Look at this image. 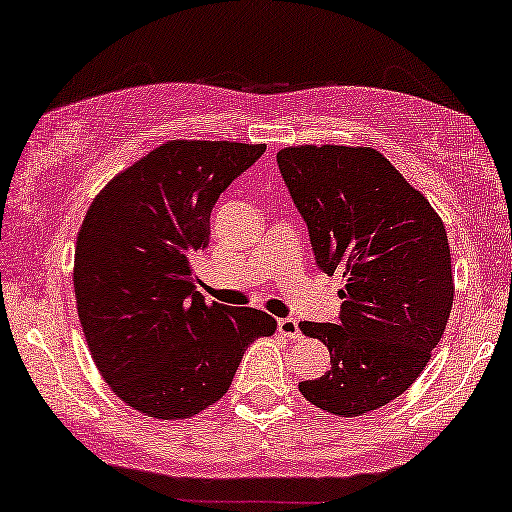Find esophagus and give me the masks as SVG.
Segmentation results:
<instances>
[{"mask_svg":"<svg viewBox=\"0 0 512 512\" xmlns=\"http://www.w3.org/2000/svg\"><path fill=\"white\" fill-rule=\"evenodd\" d=\"M277 328H279V333L284 335V338H300V328H298V321L293 319V317L279 319V321H277Z\"/></svg>","mask_w":512,"mask_h":512,"instance_id":"1","label":"esophagus"}]
</instances>
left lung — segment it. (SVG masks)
<instances>
[{
	"label": "left lung",
	"mask_w": 512,
	"mask_h": 512,
	"mask_svg": "<svg viewBox=\"0 0 512 512\" xmlns=\"http://www.w3.org/2000/svg\"><path fill=\"white\" fill-rule=\"evenodd\" d=\"M277 165L317 265L345 279L338 324H300L331 368L298 389L331 415L359 417L401 396L443 338L454 300L445 226L370 146H289Z\"/></svg>",
	"instance_id": "8db88e82"
}]
</instances>
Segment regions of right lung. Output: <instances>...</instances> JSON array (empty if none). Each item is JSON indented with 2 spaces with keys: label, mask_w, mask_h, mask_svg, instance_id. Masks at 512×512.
Wrapping results in <instances>:
<instances>
[{
  "label": "right lung",
  "mask_w": 512,
  "mask_h": 512,
  "mask_svg": "<svg viewBox=\"0 0 512 512\" xmlns=\"http://www.w3.org/2000/svg\"><path fill=\"white\" fill-rule=\"evenodd\" d=\"M265 144L172 139L97 193L76 237V310L111 391L144 415L186 419L226 394L244 349L277 321L205 303L193 261L219 195Z\"/></svg>",
  "instance_id": "obj_1"
}]
</instances>
